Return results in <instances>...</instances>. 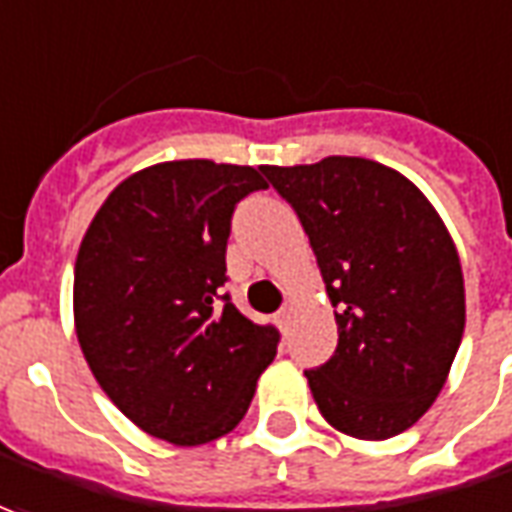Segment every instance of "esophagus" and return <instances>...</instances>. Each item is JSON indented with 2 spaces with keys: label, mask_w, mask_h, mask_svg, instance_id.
<instances>
[{
  "label": "esophagus",
  "mask_w": 512,
  "mask_h": 512,
  "mask_svg": "<svg viewBox=\"0 0 512 512\" xmlns=\"http://www.w3.org/2000/svg\"><path fill=\"white\" fill-rule=\"evenodd\" d=\"M290 315H292V309H290V306H287V303H284V306H281V309H278V312H276V323L284 331L290 329Z\"/></svg>",
  "instance_id": "obj_1"
}]
</instances>
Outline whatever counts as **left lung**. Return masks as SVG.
<instances>
[{"label":"left lung","instance_id":"8db88e82","mask_svg":"<svg viewBox=\"0 0 512 512\" xmlns=\"http://www.w3.org/2000/svg\"><path fill=\"white\" fill-rule=\"evenodd\" d=\"M262 172L298 214L337 309L334 357L306 370L317 410L359 440L410 429L443 390L465 329L463 267L438 211L368 158Z\"/></svg>","mask_w":512,"mask_h":512}]
</instances>
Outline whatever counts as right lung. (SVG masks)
Listing matches in <instances>:
<instances>
[{"instance_id": "right-lung-1", "label": "right lung", "mask_w": 512, "mask_h": 512, "mask_svg": "<svg viewBox=\"0 0 512 512\" xmlns=\"http://www.w3.org/2000/svg\"><path fill=\"white\" fill-rule=\"evenodd\" d=\"M262 172L164 161L116 186L74 262V331L105 396L153 438L200 446L248 412L278 331L222 292L236 203Z\"/></svg>"}]
</instances>
